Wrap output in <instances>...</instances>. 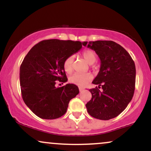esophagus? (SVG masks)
Returning a JSON list of instances; mask_svg holds the SVG:
<instances>
[{
    "label": "esophagus",
    "mask_w": 151,
    "mask_h": 151,
    "mask_svg": "<svg viewBox=\"0 0 151 151\" xmlns=\"http://www.w3.org/2000/svg\"><path fill=\"white\" fill-rule=\"evenodd\" d=\"M79 91H82L84 89V87H81V86H79Z\"/></svg>",
    "instance_id": "1"
}]
</instances>
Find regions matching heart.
<instances>
[{"instance_id":"b5f03b06","label":"heart","mask_w":151,"mask_h":151,"mask_svg":"<svg viewBox=\"0 0 151 151\" xmlns=\"http://www.w3.org/2000/svg\"><path fill=\"white\" fill-rule=\"evenodd\" d=\"M81 56L84 60L89 65H92L97 60V55L92 50H86L81 54ZM74 58L72 56L66 58L63 64L64 70L67 73H71L73 70ZM92 79V76L90 74H73L70 77V81L72 84L78 86H84L89 82Z\"/></svg>"}]
</instances>
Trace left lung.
I'll return each instance as SVG.
<instances>
[{
	"label": "left lung",
	"mask_w": 151,
	"mask_h": 151,
	"mask_svg": "<svg viewBox=\"0 0 151 151\" xmlns=\"http://www.w3.org/2000/svg\"><path fill=\"white\" fill-rule=\"evenodd\" d=\"M101 60L100 70L89 89L91 99L86 104L88 113L101 120L119 116L131 101L136 84V66L126 50L111 40L84 42ZM101 88V90L99 89Z\"/></svg>",
	"instance_id": "obj_1"
}]
</instances>
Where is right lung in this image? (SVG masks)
Instances as JSON below:
<instances>
[{
	"instance_id": "obj_1",
	"label": "right lung",
	"mask_w": 151,
	"mask_h": 151,
	"mask_svg": "<svg viewBox=\"0 0 151 151\" xmlns=\"http://www.w3.org/2000/svg\"><path fill=\"white\" fill-rule=\"evenodd\" d=\"M79 41L51 39L35 45L24 58L20 68L22 99L38 117L55 119L67 111L69 102L79 93L74 84L56 86L67 81L63 64L66 58L82 47Z\"/></svg>"
}]
</instances>
